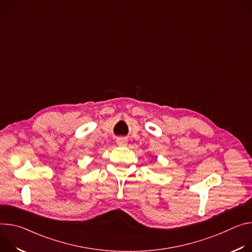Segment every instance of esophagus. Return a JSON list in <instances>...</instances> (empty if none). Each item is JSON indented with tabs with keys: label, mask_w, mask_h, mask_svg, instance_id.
<instances>
[{
	"label": "esophagus",
	"mask_w": 252,
	"mask_h": 252,
	"mask_svg": "<svg viewBox=\"0 0 252 252\" xmlns=\"http://www.w3.org/2000/svg\"><path fill=\"white\" fill-rule=\"evenodd\" d=\"M116 142L119 146H126L128 144V140L126 138H118Z\"/></svg>",
	"instance_id": "1"
}]
</instances>
